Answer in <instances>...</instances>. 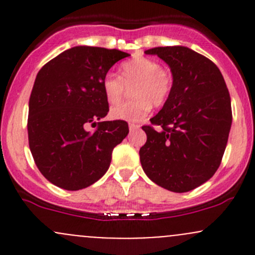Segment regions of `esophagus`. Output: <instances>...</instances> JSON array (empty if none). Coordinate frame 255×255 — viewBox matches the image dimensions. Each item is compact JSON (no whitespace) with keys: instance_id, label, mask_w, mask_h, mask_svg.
I'll use <instances>...</instances> for the list:
<instances>
[{"instance_id":"esophagus-1","label":"esophagus","mask_w":255,"mask_h":255,"mask_svg":"<svg viewBox=\"0 0 255 255\" xmlns=\"http://www.w3.org/2000/svg\"><path fill=\"white\" fill-rule=\"evenodd\" d=\"M139 128H140L139 125H134V123H130V125H129V130H130V132H133V130L139 129Z\"/></svg>"}]
</instances>
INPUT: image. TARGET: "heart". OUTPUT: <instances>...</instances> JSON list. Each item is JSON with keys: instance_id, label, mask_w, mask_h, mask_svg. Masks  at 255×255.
<instances>
[{"instance_id": "1", "label": "heart", "mask_w": 255, "mask_h": 255, "mask_svg": "<svg viewBox=\"0 0 255 255\" xmlns=\"http://www.w3.org/2000/svg\"><path fill=\"white\" fill-rule=\"evenodd\" d=\"M125 84L128 87L134 85L130 90L134 100L113 107L110 116L116 121L139 122L146 117L151 105L160 107L165 104L173 87V78L158 61L139 56L121 66V78L113 74L105 76L102 89L110 105H117L122 100Z\"/></svg>"}]
</instances>
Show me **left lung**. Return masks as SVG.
<instances>
[{"mask_svg":"<svg viewBox=\"0 0 255 255\" xmlns=\"http://www.w3.org/2000/svg\"><path fill=\"white\" fill-rule=\"evenodd\" d=\"M169 65L173 87L168 100L144 126L146 142L140 164L146 176L173 192L196 189L213 176L227 145L232 109L220 69L206 56L182 45L144 51Z\"/></svg>","mask_w":255,"mask_h":255,"instance_id":"obj_1","label":"left lung"}]
</instances>
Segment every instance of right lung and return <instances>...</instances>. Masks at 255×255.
<instances>
[{"mask_svg": "<svg viewBox=\"0 0 255 255\" xmlns=\"http://www.w3.org/2000/svg\"><path fill=\"white\" fill-rule=\"evenodd\" d=\"M129 54L79 45L51 59L37 74L29 99L28 140L44 177L64 190L85 189L109 170L128 123L101 121L109 112L102 81ZM91 123L99 127L86 129Z\"/></svg>", "mask_w": 255, "mask_h": 255, "instance_id": "obj_1", "label": "right lung"}]
</instances>
